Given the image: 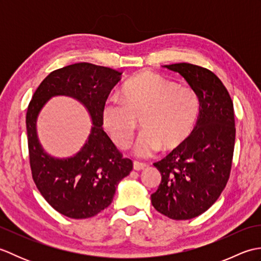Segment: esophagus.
Instances as JSON below:
<instances>
[{
    "label": "esophagus",
    "mask_w": 261,
    "mask_h": 261,
    "mask_svg": "<svg viewBox=\"0 0 261 261\" xmlns=\"http://www.w3.org/2000/svg\"><path fill=\"white\" fill-rule=\"evenodd\" d=\"M146 164L145 163H140V162H134V169L135 170H142L146 168Z\"/></svg>",
    "instance_id": "obj_1"
}]
</instances>
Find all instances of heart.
<instances>
[{
    "mask_svg": "<svg viewBox=\"0 0 261 261\" xmlns=\"http://www.w3.org/2000/svg\"><path fill=\"white\" fill-rule=\"evenodd\" d=\"M122 99H108L102 109V122L111 140L120 149L130 145L140 120L142 131L134 152L149 157L162 149L170 152L190 139L201 111L195 90L145 70L127 81Z\"/></svg>",
    "mask_w": 261,
    "mask_h": 261,
    "instance_id": "obj_1",
    "label": "heart"
}]
</instances>
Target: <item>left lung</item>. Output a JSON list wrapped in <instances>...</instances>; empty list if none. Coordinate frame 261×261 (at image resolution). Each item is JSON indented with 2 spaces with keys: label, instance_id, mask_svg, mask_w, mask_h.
I'll use <instances>...</instances> for the list:
<instances>
[{
  "label": "left lung",
  "instance_id": "left-lung-1",
  "mask_svg": "<svg viewBox=\"0 0 261 261\" xmlns=\"http://www.w3.org/2000/svg\"><path fill=\"white\" fill-rule=\"evenodd\" d=\"M166 67L195 90L201 111L185 145L153 164L162 181L151 203L169 219L190 220L212 206L229 180L236 141L233 102L210 69L187 63Z\"/></svg>",
  "mask_w": 261,
  "mask_h": 261
}]
</instances>
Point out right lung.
<instances>
[{
    "label": "right lung",
    "instance_id": "obj_1",
    "mask_svg": "<svg viewBox=\"0 0 261 261\" xmlns=\"http://www.w3.org/2000/svg\"><path fill=\"white\" fill-rule=\"evenodd\" d=\"M120 71L90 63L51 71L38 86L27 111V135L32 178L50 206L70 219H87L112 203L115 188L130 174L132 160L123 158L102 129V109ZM68 95L88 108L94 125L89 140L74 158L53 159L42 150L35 120L51 96Z\"/></svg>",
    "mask_w": 261,
    "mask_h": 261
}]
</instances>
